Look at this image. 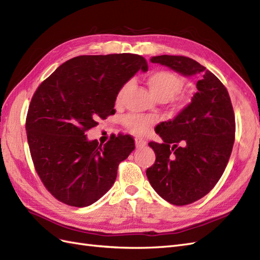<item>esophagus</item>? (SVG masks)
I'll return each instance as SVG.
<instances>
[{"mask_svg":"<svg viewBox=\"0 0 260 260\" xmlns=\"http://www.w3.org/2000/svg\"><path fill=\"white\" fill-rule=\"evenodd\" d=\"M145 145H146V142H145L144 140H142V139H136V146L138 148H141V147H143Z\"/></svg>","mask_w":260,"mask_h":260,"instance_id":"esophagus-1","label":"esophagus"}]
</instances>
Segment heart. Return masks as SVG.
I'll list each match as a JSON object with an SVG mask.
<instances>
[{
  "mask_svg": "<svg viewBox=\"0 0 260 260\" xmlns=\"http://www.w3.org/2000/svg\"><path fill=\"white\" fill-rule=\"evenodd\" d=\"M146 83L152 95L160 102H167L169 100L174 101L175 104L182 105L187 101L185 94L180 93L182 90L183 81L175 73L169 70H155L147 76ZM128 84H124L118 92L117 100L119 101L123 92L127 89ZM153 123V120L149 117L141 115H129L124 118V125L129 131L138 136H143L148 132L149 127Z\"/></svg>",
  "mask_w": 260,
  "mask_h": 260,
  "instance_id": "1",
  "label": "heart"
}]
</instances>
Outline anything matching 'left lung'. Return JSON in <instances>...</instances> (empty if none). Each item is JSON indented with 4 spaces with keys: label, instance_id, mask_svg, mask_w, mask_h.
<instances>
[{
    "label": "left lung",
    "instance_id": "obj_1",
    "mask_svg": "<svg viewBox=\"0 0 260 260\" xmlns=\"http://www.w3.org/2000/svg\"><path fill=\"white\" fill-rule=\"evenodd\" d=\"M151 61L200 78L191 103L156 127L164 143H148L156 155L146 170L149 183L165 201L184 206L208 194L223 174L235 138L233 107L222 82L196 60L160 55Z\"/></svg>",
    "mask_w": 260,
    "mask_h": 260
}]
</instances>
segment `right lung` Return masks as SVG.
<instances>
[{
	"label": "right lung",
	"mask_w": 260,
	"mask_h": 260,
	"mask_svg": "<svg viewBox=\"0 0 260 260\" xmlns=\"http://www.w3.org/2000/svg\"><path fill=\"white\" fill-rule=\"evenodd\" d=\"M139 69L146 72L147 61L137 54L81 55L38 86L26 118L28 144L38 176L59 202L89 206L114 184L135 140L113 136L102 145L85 132L115 114L118 92Z\"/></svg>",
	"instance_id": "add662e5"
}]
</instances>
